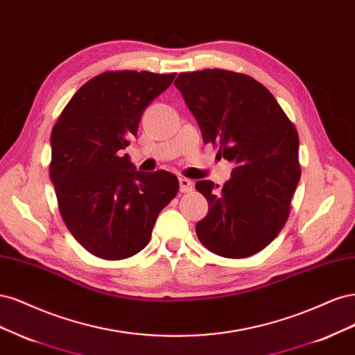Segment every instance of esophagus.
<instances>
[{"mask_svg":"<svg viewBox=\"0 0 355 355\" xmlns=\"http://www.w3.org/2000/svg\"><path fill=\"white\" fill-rule=\"evenodd\" d=\"M191 189H193V181L189 180V178L181 177L180 178V191L189 193V191H191Z\"/></svg>","mask_w":355,"mask_h":355,"instance_id":"34e87169","label":"esophagus"}]
</instances>
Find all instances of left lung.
Returning a JSON list of instances; mask_svg holds the SVG:
<instances>
[{
    "instance_id": "obj_1",
    "label": "left lung",
    "mask_w": 355,
    "mask_h": 355,
    "mask_svg": "<svg viewBox=\"0 0 355 355\" xmlns=\"http://www.w3.org/2000/svg\"><path fill=\"white\" fill-rule=\"evenodd\" d=\"M175 87L203 141L234 165L220 190L209 180L196 182L209 205L196 234L216 255H254L288 220L301 177L298 132L270 91L248 75L205 69L180 73Z\"/></svg>"
}]
</instances>
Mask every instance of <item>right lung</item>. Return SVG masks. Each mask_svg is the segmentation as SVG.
Returning <instances> with one entry per match:
<instances>
[{"mask_svg": "<svg viewBox=\"0 0 355 355\" xmlns=\"http://www.w3.org/2000/svg\"><path fill=\"white\" fill-rule=\"evenodd\" d=\"M175 73L105 72L79 88L51 131L50 177L63 221L88 252L123 259L148 243L178 178L141 173L127 153L147 106Z\"/></svg>", "mask_w": 355, "mask_h": 355, "instance_id": "add662e5", "label": "right lung"}]
</instances>
